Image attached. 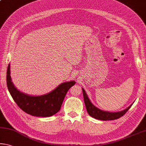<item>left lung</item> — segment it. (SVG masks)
Returning <instances> with one entry per match:
<instances>
[{
  "instance_id": "1",
  "label": "left lung",
  "mask_w": 146,
  "mask_h": 146,
  "mask_svg": "<svg viewBox=\"0 0 146 146\" xmlns=\"http://www.w3.org/2000/svg\"><path fill=\"white\" fill-rule=\"evenodd\" d=\"M82 93H83V97H84V101L85 103L86 108L87 112L88 114L94 117L95 119H99V120H103V121H108V120H114L119 118L120 117L123 116V115L125 114L131 106L133 105V104L128 106L125 109H124L119 112H108V111H105L99 109V108L95 106L93 103L91 102L87 94L86 93L85 90L84 88H82Z\"/></svg>"
}]
</instances>
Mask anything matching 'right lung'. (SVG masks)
I'll return each instance as SVG.
<instances>
[{
  "label": "right lung",
  "mask_w": 146,
  "mask_h": 146,
  "mask_svg": "<svg viewBox=\"0 0 146 146\" xmlns=\"http://www.w3.org/2000/svg\"><path fill=\"white\" fill-rule=\"evenodd\" d=\"M6 82L10 94L20 108L30 115L37 117H49L60 110L67 92L75 85L74 80L61 83L50 92L41 96H31L19 91L11 81L10 64L7 69Z\"/></svg>",
  "instance_id": "add662e5"
}]
</instances>
